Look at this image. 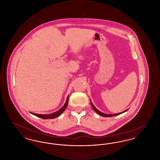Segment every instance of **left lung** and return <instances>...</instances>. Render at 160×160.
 Wrapping results in <instances>:
<instances>
[{
	"instance_id": "1",
	"label": "left lung",
	"mask_w": 160,
	"mask_h": 160,
	"mask_svg": "<svg viewBox=\"0 0 160 160\" xmlns=\"http://www.w3.org/2000/svg\"><path fill=\"white\" fill-rule=\"evenodd\" d=\"M91 104L92 107V108H93V109L94 110V111L97 113H98V114H99L100 116H103V117H112V116H117V115H119V114H122L123 113H124V112H127L128 110H126L125 111H124V112H122L121 113H116V114H105V113H102V112H101L100 111H99L97 108H96V107L94 106V105L92 103L91 101Z\"/></svg>"
}]
</instances>
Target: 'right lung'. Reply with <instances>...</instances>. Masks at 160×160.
<instances>
[{
	"label": "right lung",
	"mask_w": 160,
	"mask_h": 160,
	"mask_svg": "<svg viewBox=\"0 0 160 160\" xmlns=\"http://www.w3.org/2000/svg\"><path fill=\"white\" fill-rule=\"evenodd\" d=\"M68 96L66 100V102L65 103V104L63 105V106L61 108V109H59V110H58L57 112L53 113L52 114H36V113H31L32 114L37 116L38 118H42V119H54V118H57L58 116H60L64 111L66 109L67 107L68 106Z\"/></svg>",
	"instance_id": "obj_1"
}]
</instances>
